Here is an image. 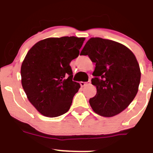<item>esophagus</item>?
<instances>
[{
    "instance_id": "esophagus-1",
    "label": "esophagus",
    "mask_w": 153,
    "mask_h": 153,
    "mask_svg": "<svg viewBox=\"0 0 153 153\" xmlns=\"http://www.w3.org/2000/svg\"><path fill=\"white\" fill-rule=\"evenodd\" d=\"M88 83H90V82H89ZM87 84H88V82H80V85H81V86H82V87H85V85H87Z\"/></svg>"
}]
</instances>
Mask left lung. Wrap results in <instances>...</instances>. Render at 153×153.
Instances as JSON below:
<instances>
[{
  "instance_id": "8db88e82",
  "label": "left lung",
  "mask_w": 153,
  "mask_h": 153,
  "mask_svg": "<svg viewBox=\"0 0 153 153\" xmlns=\"http://www.w3.org/2000/svg\"><path fill=\"white\" fill-rule=\"evenodd\" d=\"M80 55L88 56L95 63L91 84L97 94L89 100L93 111L106 117L124 111L137 95L141 78L133 52L115 41L92 37Z\"/></svg>"
}]
</instances>
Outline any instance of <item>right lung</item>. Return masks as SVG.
<instances>
[{"label": "right lung", "instance_id": "add662e5", "mask_svg": "<svg viewBox=\"0 0 153 153\" xmlns=\"http://www.w3.org/2000/svg\"><path fill=\"white\" fill-rule=\"evenodd\" d=\"M85 38L51 37L39 41L21 65V83L29 101L42 115L56 117L69 110L80 88L72 81L71 60L79 55Z\"/></svg>", "mask_w": 153, "mask_h": 153}]
</instances>
